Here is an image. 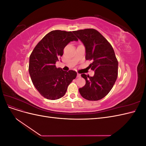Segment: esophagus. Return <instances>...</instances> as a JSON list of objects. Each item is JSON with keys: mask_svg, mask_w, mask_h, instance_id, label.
<instances>
[{"mask_svg": "<svg viewBox=\"0 0 146 146\" xmlns=\"http://www.w3.org/2000/svg\"><path fill=\"white\" fill-rule=\"evenodd\" d=\"M80 77V74L77 73V77Z\"/></svg>", "mask_w": 146, "mask_h": 146, "instance_id": "esophagus-1", "label": "esophagus"}]
</instances>
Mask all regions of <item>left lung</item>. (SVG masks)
Wrapping results in <instances>:
<instances>
[{
    "mask_svg": "<svg viewBox=\"0 0 146 146\" xmlns=\"http://www.w3.org/2000/svg\"><path fill=\"white\" fill-rule=\"evenodd\" d=\"M73 33L85 47L86 60H92L89 68L94 71L93 77L83 74L86 84L79 88L84 99L99 100L111 91L117 77L118 61L113 48L98 30L86 29Z\"/></svg>",
    "mask_w": 146,
    "mask_h": 146,
    "instance_id": "1",
    "label": "left lung"
}]
</instances>
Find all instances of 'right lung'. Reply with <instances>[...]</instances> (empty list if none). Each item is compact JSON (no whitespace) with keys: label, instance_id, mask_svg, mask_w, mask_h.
I'll return each mask as SVG.
<instances>
[{"label":"right lung","instance_id":"right-lung-1","mask_svg":"<svg viewBox=\"0 0 146 146\" xmlns=\"http://www.w3.org/2000/svg\"><path fill=\"white\" fill-rule=\"evenodd\" d=\"M72 41H78L73 32L51 31L38 43L30 56L29 71L32 83L47 99L62 98L77 77L74 70L64 71L55 65L63 55L64 47Z\"/></svg>","mask_w":146,"mask_h":146}]
</instances>
